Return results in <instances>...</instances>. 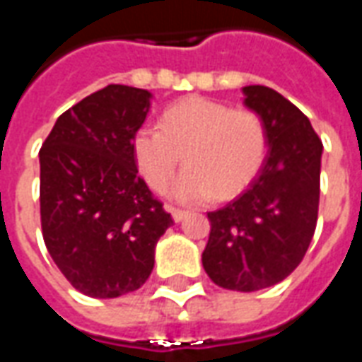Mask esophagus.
Returning <instances> with one entry per match:
<instances>
[{"instance_id":"obj_1","label":"esophagus","mask_w":362,"mask_h":362,"mask_svg":"<svg viewBox=\"0 0 362 362\" xmlns=\"http://www.w3.org/2000/svg\"><path fill=\"white\" fill-rule=\"evenodd\" d=\"M166 209L170 211V215H173V219L176 221V223H180L182 219H186V217H188V213H189V211H186V209H178V207H173V205H168Z\"/></svg>"}]
</instances>
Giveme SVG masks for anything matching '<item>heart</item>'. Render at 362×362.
<instances>
[{
  "label": "heart",
  "instance_id": "obj_1",
  "mask_svg": "<svg viewBox=\"0 0 362 362\" xmlns=\"http://www.w3.org/2000/svg\"><path fill=\"white\" fill-rule=\"evenodd\" d=\"M135 166L155 192H165L182 155L186 168L170 188L180 202L228 199L250 184L267 157L264 119L248 108L189 96L168 106L158 126L143 124L132 139Z\"/></svg>",
  "mask_w": 362,
  "mask_h": 362
}]
</instances>
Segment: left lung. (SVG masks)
Instances as JSON below:
<instances>
[{
  "label": "left lung",
  "mask_w": 362,
  "mask_h": 362,
  "mask_svg": "<svg viewBox=\"0 0 362 362\" xmlns=\"http://www.w3.org/2000/svg\"><path fill=\"white\" fill-rule=\"evenodd\" d=\"M244 104L264 119L267 157L248 189L207 213L202 254L215 285L252 293L295 272L316 230L322 141L295 104L264 85L244 87Z\"/></svg>",
  "instance_id": "8db88e82"
}]
</instances>
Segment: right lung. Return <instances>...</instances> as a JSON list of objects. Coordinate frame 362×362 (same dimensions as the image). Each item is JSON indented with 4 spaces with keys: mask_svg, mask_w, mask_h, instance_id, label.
Masks as SVG:
<instances>
[{
    "mask_svg": "<svg viewBox=\"0 0 362 362\" xmlns=\"http://www.w3.org/2000/svg\"><path fill=\"white\" fill-rule=\"evenodd\" d=\"M149 106V90L108 85L64 112L38 153L44 243L66 279L93 298L141 287L173 225L132 155Z\"/></svg>",
    "mask_w": 362,
    "mask_h": 362,
    "instance_id": "obj_1",
    "label": "right lung"
}]
</instances>
